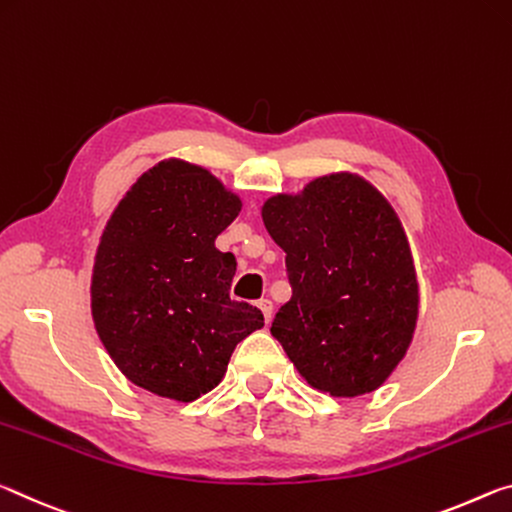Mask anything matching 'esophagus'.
Listing matches in <instances>:
<instances>
[{
	"label": "esophagus",
	"mask_w": 512,
	"mask_h": 512,
	"mask_svg": "<svg viewBox=\"0 0 512 512\" xmlns=\"http://www.w3.org/2000/svg\"><path fill=\"white\" fill-rule=\"evenodd\" d=\"M258 308H261V313H263V317H265V322L270 324V320H272V311H274V306H272V301L270 299H261L256 304Z\"/></svg>",
	"instance_id": "1"
}]
</instances>
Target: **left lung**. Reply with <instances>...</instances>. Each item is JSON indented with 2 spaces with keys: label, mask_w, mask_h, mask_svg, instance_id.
I'll list each match as a JSON object with an SVG mask.
<instances>
[{
  "label": "left lung",
  "mask_w": 512,
  "mask_h": 512,
  "mask_svg": "<svg viewBox=\"0 0 512 512\" xmlns=\"http://www.w3.org/2000/svg\"><path fill=\"white\" fill-rule=\"evenodd\" d=\"M286 251L292 297L272 322L313 390L354 399L379 390L404 360L420 317V283L404 224L356 172H331L297 195L263 201Z\"/></svg>",
  "instance_id": "left-lung-1"
}]
</instances>
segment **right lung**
Instances as JSON below:
<instances>
[{"label": "right lung", "mask_w": 512, "mask_h": 512, "mask_svg": "<svg viewBox=\"0 0 512 512\" xmlns=\"http://www.w3.org/2000/svg\"><path fill=\"white\" fill-rule=\"evenodd\" d=\"M242 199L206 167L165 158L124 192L99 238L90 311L108 356L158 397L195 401L224 379L233 349L263 329L229 297L236 256L215 238Z\"/></svg>", "instance_id": "add662e5"}]
</instances>
